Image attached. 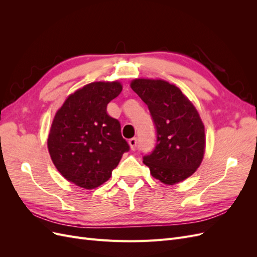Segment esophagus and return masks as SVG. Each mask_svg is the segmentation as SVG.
<instances>
[{
  "label": "esophagus",
  "instance_id": "esophagus-1",
  "mask_svg": "<svg viewBox=\"0 0 257 257\" xmlns=\"http://www.w3.org/2000/svg\"><path fill=\"white\" fill-rule=\"evenodd\" d=\"M128 145H130L132 150H135L137 147V138H131L128 141Z\"/></svg>",
  "mask_w": 257,
  "mask_h": 257
}]
</instances>
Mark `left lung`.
Returning <instances> with one entry per match:
<instances>
[{
	"mask_svg": "<svg viewBox=\"0 0 257 257\" xmlns=\"http://www.w3.org/2000/svg\"><path fill=\"white\" fill-rule=\"evenodd\" d=\"M131 88L149 108L157 130L154 150L143 158L152 177L172 185L189 178L204 159L205 126L181 90L162 79H135Z\"/></svg>",
	"mask_w": 257,
	"mask_h": 257,
	"instance_id": "1",
	"label": "left lung"
}]
</instances>
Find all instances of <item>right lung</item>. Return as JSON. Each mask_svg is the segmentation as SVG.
<instances>
[{
  "label": "right lung",
  "mask_w": 257,
  "mask_h": 257,
  "mask_svg": "<svg viewBox=\"0 0 257 257\" xmlns=\"http://www.w3.org/2000/svg\"><path fill=\"white\" fill-rule=\"evenodd\" d=\"M121 91L118 81L91 82L69 95L54 115L48 150L67 181L95 189L110 178L130 150L120 122L107 113L108 103Z\"/></svg>",
  "instance_id": "add662e5"
}]
</instances>
